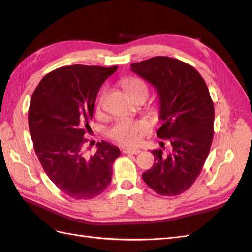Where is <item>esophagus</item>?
I'll use <instances>...</instances> for the list:
<instances>
[{
  "mask_svg": "<svg viewBox=\"0 0 252 252\" xmlns=\"http://www.w3.org/2000/svg\"><path fill=\"white\" fill-rule=\"evenodd\" d=\"M140 152H141L140 149H135V148H124V149H123V154L138 155V154H140Z\"/></svg>",
  "mask_w": 252,
  "mask_h": 252,
  "instance_id": "34e87169",
  "label": "esophagus"
}]
</instances>
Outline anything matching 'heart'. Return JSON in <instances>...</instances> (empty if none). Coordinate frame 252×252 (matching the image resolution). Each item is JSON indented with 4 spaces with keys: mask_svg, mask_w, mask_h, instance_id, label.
I'll return each mask as SVG.
<instances>
[{
    "mask_svg": "<svg viewBox=\"0 0 252 252\" xmlns=\"http://www.w3.org/2000/svg\"><path fill=\"white\" fill-rule=\"evenodd\" d=\"M122 85H123V88L130 97L141 94H148L147 85L139 78H126L122 81ZM100 105L101 102L98 104V107H100ZM148 129L149 125L146 121L120 120L109 129L108 135L109 138L121 145L133 146V145H136L140 142L142 136L148 131Z\"/></svg>",
    "mask_w": 252,
    "mask_h": 252,
    "instance_id": "heart-1",
    "label": "heart"
}]
</instances>
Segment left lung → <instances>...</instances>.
I'll list each match as a JSON object with an SVG mask.
<instances>
[{
  "mask_svg": "<svg viewBox=\"0 0 252 252\" xmlns=\"http://www.w3.org/2000/svg\"><path fill=\"white\" fill-rule=\"evenodd\" d=\"M130 69L157 89L163 121L157 135L171 145L167 156L163 146L151 151L155 163L142 178L159 195H179L191 187L209 155L215 107L208 87L195 68L169 57L133 63Z\"/></svg>",
  "mask_w": 252,
  "mask_h": 252,
  "instance_id": "1",
  "label": "left lung"
}]
</instances>
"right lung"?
I'll list each match as a JSON object with an SVG mask.
<instances>
[{
  "label": "right lung",
  "instance_id": "right-lung-1",
  "mask_svg": "<svg viewBox=\"0 0 252 252\" xmlns=\"http://www.w3.org/2000/svg\"><path fill=\"white\" fill-rule=\"evenodd\" d=\"M117 69V65L57 68L41 80L30 100L28 124L37 158L53 184L74 200L100 195L121 155L118 147L102 141L95 154L87 156L84 138L98 89Z\"/></svg>",
  "mask_w": 252,
  "mask_h": 252
}]
</instances>
